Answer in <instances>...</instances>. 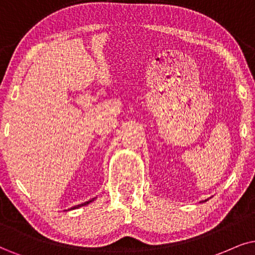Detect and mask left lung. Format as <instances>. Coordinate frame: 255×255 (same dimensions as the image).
<instances>
[{
	"label": "left lung",
	"instance_id": "8db88e82",
	"mask_svg": "<svg viewBox=\"0 0 255 255\" xmlns=\"http://www.w3.org/2000/svg\"><path fill=\"white\" fill-rule=\"evenodd\" d=\"M206 201H208V199H206V200H204V201H200V204H202V202H206Z\"/></svg>",
	"mask_w": 255,
	"mask_h": 255
}]
</instances>
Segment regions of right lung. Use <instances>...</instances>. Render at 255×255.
I'll return each instance as SVG.
<instances>
[{
  "instance_id": "right-lung-1",
  "label": "right lung",
  "mask_w": 255,
  "mask_h": 255,
  "mask_svg": "<svg viewBox=\"0 0 255 255\" xmlns=\"http://www.w3.org/2000/svg\"><path fill=\"white\" fill-rule=\"evenodd\" d=\"M96 198H93L92 200H89V201H86V202H83V204H80V205H77V206H74V207H72L70 209H68V211H72V209H77V208H80V207H82V206H87L88 204H90V202H93L94 201Z\"/></svg>"
}]
</instances>
